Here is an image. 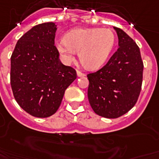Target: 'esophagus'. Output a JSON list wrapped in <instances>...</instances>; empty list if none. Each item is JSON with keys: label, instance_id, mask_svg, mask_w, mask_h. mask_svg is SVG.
<instances>
[{"label": "esophagus", "instance_id": "esophagus-1", "mask_svg": "<svg viewBox=\"0 0 159 159\" xmlns=\"http://www.w3.org/2000/svg\"><path fill=\"white\" fill-rule=\"evenodd\" d=\"M76 75H77V76H80V77H83V76H86L85 73H83V72H81L80 70H76Z\"/></svg>", "mask_w": 159, "mask_h": 159}]
</instances>
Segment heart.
Instances as JSON below:
<instances>
[{"label":"heart","mask_w":159,"mask_h":159,"mask_svg":"<svg viewBox=\"0 0 159 159\" xmlns=\"http://www.w3.org/2000/svg\"><path fill=\"white\" fill-rule=\"evenodd\" d=\"M116 43V35L110 29L87 28L68 32L65 39L56 41L55 45L62 60L70 63L76 51L83 66L96 70L102 66Z\"/></svg>","instance_id":"obj_1"}]
</instances>
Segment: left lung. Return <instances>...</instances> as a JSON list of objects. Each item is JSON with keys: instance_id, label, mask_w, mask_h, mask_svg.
Wrapping results in <instances>:
<instances>
[{"instance_id": "left-lung-1", "label": "left lung", "mask_w": 159, "mask_h": 159, "mask_svg": "<svg viewBox=\"0 0 159 159\" xmlns=\"http://www.w3.org/2000/svg\"><path fill=\"white\" fill-rule=\"evenodd\" d=\"M119 48L107 64L88 74L92 109L104 118L123 116L136 104L142 89L143 62L139 47L122 29L114 27Z\"/></svg>"}]
</instances>
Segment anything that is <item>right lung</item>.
<instances>
[{"instance_id": "right-lung-1", "label": "right lung", "mask_w": 159, "mask_h": 159, "mask_svg": "<svg viewBox=\"0 0 159 159\" xmlns=\"http://www.w3.org/2000/svg\"><path fill=\"white\" fill-rule=\"evenodd\" d=\"M56 25L44 23L20 38L11 57V86L19 106L29 115L46 118L57 111L65 91L76 78L64 66L55 46Z\"/></svg>"}]
</instances>
